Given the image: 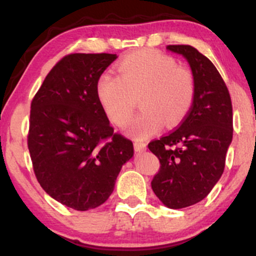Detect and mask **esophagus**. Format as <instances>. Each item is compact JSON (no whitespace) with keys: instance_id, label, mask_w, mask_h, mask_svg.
Instances as JSON below:
<instances>
[{"instance_id":"obj_1","label":"esophagus","mask_w":256,"mask_h":256,"mask_svg":"<svg viewBox=\"0 0 256 256\" xmlns=\"http://www.w3.org/2000/svg\"><path fill=\"white\" fill-rule=\"evenodd\" d=\"M134 148L136 152H144L146 149V144L144 142H138V140H136L134 143Z\"/></svg>"}]
</instances>
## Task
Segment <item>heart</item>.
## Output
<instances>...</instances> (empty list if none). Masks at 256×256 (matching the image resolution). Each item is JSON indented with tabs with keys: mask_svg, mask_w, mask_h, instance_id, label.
I'll use <instances>...</instances> for the list:
<instances>
[{
	"mask_svg": "<svg viewBox=\"0 0 256 256\" xmlns=\"http://www.w3.org/2000/svg\"><path fill=\"white\" fill-rule=\"evenodd\" d=\"M116 76L100 77L96 92L104 113L122 126L136 108L143 110L126 125L132 136L146 138L161 128H174L186 118L196 98V80L189 68L156 50H140L116 64Z\"/></svg>",
	"mask_w": 256,
	"mask_h": 256,
	"instance_id": "b5f03b06",
	"label": "heart"
}]
</instances>
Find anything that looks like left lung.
<instances>
[{"mask_svg": "<svg viewBox=\"0 0 256 256\" xmlns=\"http://www.w3.org/2000/svg\"><path fill=\"white\" fill-rule=\"evenodd\" d=\"M190 64L196 80L194 106L177 128L152 140L149 150L160 161L152 189L168 208L204 200L222 177L232 140V104L224 79L212 61L188 44L167 46Z\"/></svg>", "mask_w": 256, "mask_h": 256, "instance_id": "left-lung-1", "label": "left lung"}]
</instances>
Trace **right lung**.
Here are the masks:
<instances>
[{
    "instance_id": "obj_1",
    "label": "right lung",
    "mask_w": 256,
    "mask_h": 256,
    "mask_svg": "<svg viewBox=\"0 0 256 256\" xmlns=\"http://www.w3.org/2000/svg\"><path fill=\"white\" fill-rule=\"evenodd\" d=\"M116 54L74 52L61 58L32 98L28 146L44 192L76 210L107 201L122 166L134 155L114 132L96 85Z\"/></svg>"
}]
</instances>
